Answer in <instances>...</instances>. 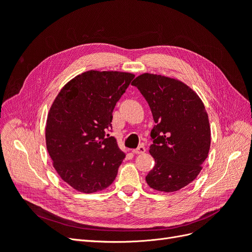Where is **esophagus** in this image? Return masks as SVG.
I'll return each instance as SVG.
<instances>
[{
	"label": "esophagus",
	"mask_w": 252,
	"mask_h": 252,
	"mask_svg": "<svg viewBox=\"0 0 252 252\" xmlns=\"http://www.w3.org/2000/svg\"><path fill=\"white\" fill-rule=\"evenodd\" d=\"M145 151H146V148H145L144 145H141V146H139L138 148H135V149L132 150L134 155H141V154H144Z\"/></svg>",
	"instance_id": "34e87169"
}]
</instances>
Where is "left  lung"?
<instances>
[{
    "label": "left lung",
    "mask_w": 252,
    "mask_h": 252,
    "mask_svg": "<svg viewBox=\"0 0 252 252\" xmlns=\"http://www.w3.org/2000/svg\"><path fill=\"white\" fill-rule=\"evenodd\" d=\"M151 109L156 125L150 132V155L156 164L147 184L172 192L191 183L210 148L208 114L201 98L181 81L143 73L131 83Z\"/></svg>",
    "instance_id": "1"
}]
</instances>
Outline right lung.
Segmentation results:
<instances>
[{
	"label": "right lung",
	"instance_id": "1",
	"mask_svg": "<svg viewBox=\"0 0 252 252\" xmlns=\"http://www.w3.org/2000/svg\"><path fill=\"white\" fill-rule=\"evenodd\" d=\"M134 74L84 72L61 89L49 110L46 146L57 172L78 191L96 192L116 179L125 154L111 131L112 111Z\"/></svg>",
	"mask_w": 252,
	"mask_h": 252
}]
</instances>
